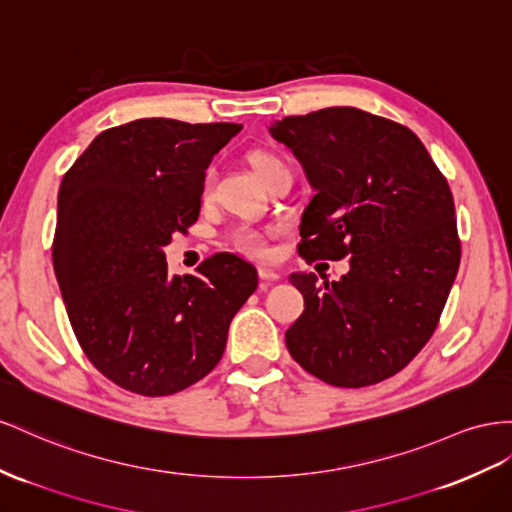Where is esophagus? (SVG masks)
Here are the masks:
<instances>
[{
    "mask_svg": "<svg viewBox=\"0 0 512 512\" xmlns=\"http://www.w3.org/2000/svg\"><path fill=\"white\" fill-rule=\"evenodd\" d=\"M258 275H260L262 282H278V280L282 278V275H280L278 271L271 269V267H265V265L258 267Z\"/></svg>",
    "mask_w": 512,
    "mask_h": 512,
    "instance_id": "1",
    "label": "esophagus"
}]
</instances>
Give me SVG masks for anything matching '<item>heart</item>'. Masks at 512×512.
<instances>
[{
    "label": "heart",
    "mask_w": 512,
    "mask_h": 512,
    "mask_svg": "<svg viewBox=\"0 0 512 512\" xmlns=\"http://www.w3.org/2000/svg\"><path fill=\"white\" fill-rule=\"evenodd\" d=\"M250 165H252V170H254V174L258 176V181L262 185H267L275 174L288 170V163H286L284 157H280L278 153H273V150H265V148L252 150ZM211 183H213L211 174H206L204 181H202V198H209ZM234 245H237L239 250L256 254V256L265 254V241H262V234L256 232V230H239L237 234H234Z\"/></svg>",
    "instance_id": "b5f03b06"
}]
</instances>
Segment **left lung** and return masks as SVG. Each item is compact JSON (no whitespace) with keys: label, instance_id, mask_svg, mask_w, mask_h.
I'll return each mask as SVG.
<instances>
[{"label":"left lung","instance_id":"1","mask_svg":"<svg viewBox=\"0 0 512 512\" xmlns=\"http://www.w3.org/2000/svg\"><path fill=\"white\" fill-rule=\"evenodd\" d=\"M269 133L314 191L301 215L306 260L349 256L340 282L290 273L303 314L286 347L310 375L364 388L403 370L433 336L461 260L454 200L418 135L357 107L275 120Z\"/></svg>","mask_w":512,"mask_h":512}]
</instances>
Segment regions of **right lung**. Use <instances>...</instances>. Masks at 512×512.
<instances>
[{"label":"right lung","instance_id":"obj_1","mask_svg":"<svg viewBox=\"0 0 512 512\" xmlns=\"http://www.w3.org/2000/svg\"><path fill=\"white\" fill-rule=\"evenodd\" d=\"M241 129L140 118L96 135L62 178L55 278L81 349L124 390L170 396L209 375L258 286L234 254L178 278L163 252L198 219L204 172Z\"/></svg>","mask_w":512,"mask_h":512}]
</instances>
